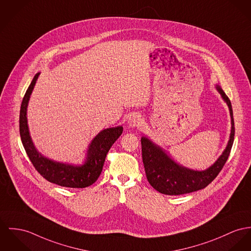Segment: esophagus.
I'll return each mask as SVG.
<instances>
[{
  "instance_id": "esophagus-1",
  "label": "esophagus",
  "mask_w": 251,
  "mask_h": 251,
  "mask_svg": "<svg viewBox=\"0 0 251 251\" xmlns=\"http://www.w3.org/2000/svg\"><path fill=\"white\" fill-rule=\"evenodd\" d=\"M141 124H142V118H141V116L137 115V114H134L128 118V125L131 128L139 127Z\"/></svg>"
}]
</instances>
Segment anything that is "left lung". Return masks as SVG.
I'll use <instances>...</instances> for the list:
<instances>
[{"instance_id":"obj_1","label":"left lung","mask_w":251,"mask_h":251,"mask_svg":"<svg viewBox=\"0 0 251 251\" xmlns=\"http://www.w3.org/2000/svg\"><path fill=\"white\" fill-rule=\"evenodd\" d=\"M216 88L229 108L231 133L225 151L208 169L195 171L183 167L175 162L163 149L155 145L149 138L141 137L142 160L146 176L149 183L159 193L176 196L203 189L212 182L226 164L231 151L235 135L234 118L229 98L219 86Z\"/></svg>"}]
</instances>
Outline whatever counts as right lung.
Masks as SVG:
<instances>
[{
  "instance_id": "1",
  "label": "right lung",
  "mask_w": 251,
  "mask_h": 251,
  "mask_svg": "<svg viewBox=\"0 0 251 251\" xmlns=\"http://www.w3.org/2000/svg\"><path fill=\"white\" fill-rule=\"evenodd\" d=\"M39 75L32 79L23 98L20 110V135L24 148L38 173L50 182L63 187L85 188L97 181L102 172L106 155L112 145L123 132L122 126L108 128L101 131L92 140L87 152V157L82 165H71L51 160L36 150L29 135L26 109L30 95L33 91Z\"/></svg>"
}]
</instances>
